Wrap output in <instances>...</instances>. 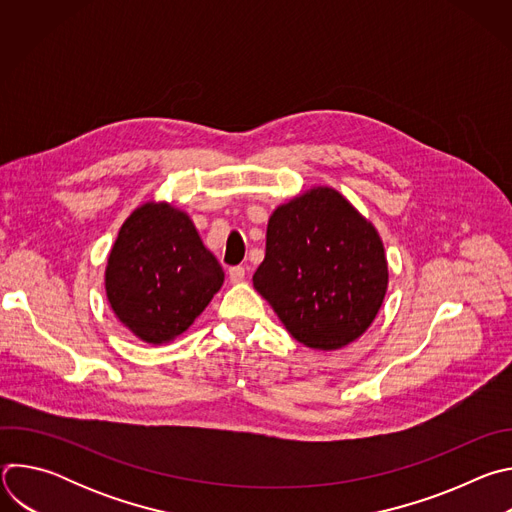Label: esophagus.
I'll use <instances>...</instances> for the list:
<instances>
[{
	"instance_id": "1",
	"label": "esophagus",
	"mask_w": 512,
	"mask_h": 512,
	"mask_svg": "<svg viewBox=\"0 0 512 512\" xmlns=\"http://www.w3.org/2000/svg\"><path fill=\"white\" fill-rule=\"evenodd\" d=\"M229 279L231 283H241L245 279V267L243 265H235L229 269Z\"/></svg>"
}]
</instances>
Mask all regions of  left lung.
<instances>
[{
	"label": "left lung",
	"instance_id": "left-lung-1",
	"mask_svg": "<svg viewBox=\"0 0 512 512\" xmlns=\"http://www.w3.org/2000/svg\"><path fill=\"white\" fill-rule=\"evenodd\" d=\"M387 285L379 231L338 190L314 186L271 212L253 287L298 342L348 346L377 318Z\"/></svg>",
	"mask_w": 512,
	"mask_h": 512
}]
</instances>
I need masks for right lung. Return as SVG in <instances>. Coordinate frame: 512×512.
<instances>
[{
  "mask_svg": "<svg viewBox=\"0 0 512 512\" xmlns=\"http://www.w3.org/2000/svg\"><path fill=\"white\" fill-rule=\"evenodd\" d=\"M223 281L225 271L192 218L154 200L125 218L105 267L111 310L148 344H166L186 332Z\"/></svg>",
  "mask_w": 512,
  "mask_h": 512,
  "instance_id": "obj_1",
  "label": "right lung"
}]
</instances>
